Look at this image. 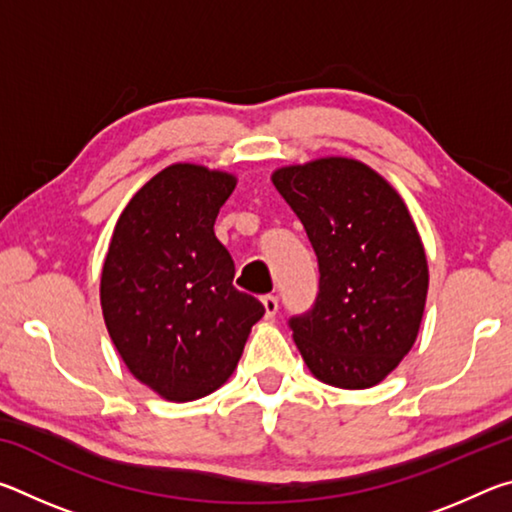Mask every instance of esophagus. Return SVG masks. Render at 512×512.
<instances>
[{"instance_id":"34e87169","label":"esophagus","mask_w":512,"mask_h":512,"mask_svg":"<svg viewBox=\"0 0 512 512\" xmlns=\"http://www.w3.org/2000/svg\"><path fill=\"white\" fill-rule=\"evenodd\" d=\"M262 305H264V311H266V318H273L277 314V298L275 296H264L262 298Z\"/></svg>"}]
</instances>
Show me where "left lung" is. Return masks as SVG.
Returning <instances> with one entry per match:
<instances>
[{"label":"left lung","mask_w":512,"mask_h":512,"mask_svg":"<svg viewBox=\"0 0 512 512\" xmlns=\"http://www.w3.org/2000/svg\"><path fill=\"white\" fill-rule=\"evenodd\" d=\"M318 257L320 291L293 341L323 384L363 391L418 339L429 291L422 239L402 196L361 160L327 155L271 173Z\"/></svg>","instance_id":"left-lung-1"}]
</instances>
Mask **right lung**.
Masks as SVG:
<instances>
[{"instance_id": "1", "label": "right lung", "mask_w": 512, "mask_h": 512, "mask_svg": "<svg viewBox=\"0 0 512 512\" xmlns=\"http://www.w3.org/2000/svg\"><path fill=\"white\" fill-rule=\"evenodd\" d=\"M235 173L176 162L119 214L101 271V311L131 375L167 402H194L232 377L264 307L232 287L214 235Z\"/></svg>"}]
</instances>
